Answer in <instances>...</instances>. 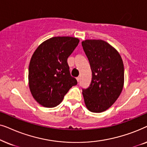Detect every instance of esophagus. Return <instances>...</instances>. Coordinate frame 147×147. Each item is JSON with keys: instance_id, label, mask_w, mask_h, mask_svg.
Returning a JSON list of instances; mask_svg holds the SVG:
<instances>
[{"instance_id": "34e87169", "label": "esophagus", "mask_w": 147, "mask_h": 147, "mask_svg": "<svg viewBox=\"0 0 147 147\" xmlns=\"http://www.w3.org/2000/svg\"><path fill=\"white\" fill-rule=\"evenodd\" d=\"M76 80H77V81H78V82H79V81H80V77H78V78H76Z\"/></svg>"}]
</instances>
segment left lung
<instances>
[{"label": "left lung", "mask_w": 147, "mask_h": 147, "mask_svg": "<svg viewBox=\"0 0 147 147\" xmlns=\"http://www.w3.org/2000/svg\"><path fill=\"white\" fill-rule=\"evenodd\" d=\"M92 72L91 84L82 90L84 102L90 112L108 109L119 97L124 86V65L119 53L103 40L82 42Z\"/></svg>", "instance_id": "1"}]
</instances>
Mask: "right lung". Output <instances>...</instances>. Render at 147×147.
I'll return each instance as SVG.
<instances>
[{"label": "right lung", "instance_id": "add662e5", "mask_svg": "<svg viewBox=\"0 0 147 147\" xmlns=\"http://www.w3.org/2000/svg\"><path fill=\"white\" fill-rule=\"evenodd\" d=\"M80 40L72 37H54L37 48L29 66V86L36 101L44 107L61 103L72 86L78 84L70 75L67 58Z\"/></svg>", "mask_w": 147, "mask_h": 147}]
</instances>
